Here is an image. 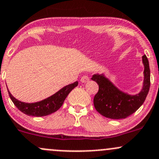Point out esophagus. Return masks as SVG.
I'll return each mask as SVG.
<instances>
[{"label": "esophagus", "instance_id": "esophagus-1", "mask_svg": "<svg viewBox=\"0 0 159 159\" xmlns=\"http://www.w3.org/2000/svg\"><path fill=\"white\" fill-rule=\"evenodd\" d=\"M89 79L90 78L89 76H87V75H83L81 78V81L82 83H86L89 81Z\"/></svg>", "mask_w": 159, "mask_h": 159}]
</instances>
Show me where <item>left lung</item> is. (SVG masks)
Instances as JSON below:
<instances>
[{
  "mask_svg": "<svg viewBox=\"0 0 159 159\" xmlns=\"http://www.w3.org/2000/svg\"><path fill=\"white\" fill-rule=\"evenodd\" d=\"M144 70L143 89L139 94L130 95L118 90L104 76L95 74L91 80L98 84V91L94 97V105L98 113L111 119H122L132 115L145 102L150 89V68L146 55L142 57Z\"/></svg>",
  "mask_w": 159,
  "mask_h": 159,
  "instance_id": "8db88e82",
  "label": "left lung"
}]
</instances>
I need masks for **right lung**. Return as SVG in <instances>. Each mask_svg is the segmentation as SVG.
I'll return each mask as SVG.
<instances>
[{
    "label": "right lung",
    "mask_w": 159,
    "mask_h": 159,
    "mask_svg": "<svg viewBox=\"0 0 159 159\" xmlns=\"http://www.w3.org/2000/svg\"><path fill=\"white\" fill-rule=\"evenodd\" d=\"M78 82L75 81L73 84H70L65 86L63 89L59 90L57 93L51 95V97L34 103H25L17 100L15 98L13 97L12 94L8 91L11 101L14 104L17 109L27 115H31L35 117L46 116L50 114L54 113L57 111L63 105L65 98L68 94L78 86Z\"/></svg>",
    "instance_id": "add662e5"
}]
</instances>
